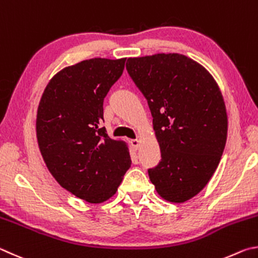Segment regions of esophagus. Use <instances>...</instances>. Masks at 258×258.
Here are the masks:
<instances>
[{"instance_id":"esophagus-1","label":"esophagus","mask_w":258,"mask_h":258,"mask_svg":"<svg viewBox=\"0 0 258 258\" xmlns=\"http://www.w3.org/2000/svg\"><path fill=\"white\" fill-rule=\"evenodd\" d=\"M130 144H132V146L135 148V150H137L139 146V141L138 139H130Z\"/></svg>"}]
</instances>
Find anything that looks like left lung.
Segmentation results:
<instances>
[{
  "label": "left lung",
  "mask_w": 258,
  "mask_h": 258,
  "mask_svg": "<svg viewBox=\"0 0 258 258\" xmlns=\"http://www.w3.org/2000/svg\"><path fill=\"white\" fill-rule=\"evenodd\" d=\"M126 71L147 99L161 162L148 169L164 200L182 203L197 195L223 154L228 116L209 71L181 54L130 57Z\"/></svg>",
  "instance_id": "8db88e82"
}]
</instances>
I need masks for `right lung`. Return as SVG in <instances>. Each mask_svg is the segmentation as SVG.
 Masks as SVG:
<instances>
[{
	"label": "right lung",
	"mask_w": 258,
	"mask_h": 258,
	"mask_svg": "<svg viewBox=\"0 0 258 258\" xmlns=\"http://www.w3.org/2000/svg\"><path fill=\"white\" fill-rule=\"evenodd\" d=\"M125 58H90L53 77L40 98L36 133L49 172L60 186L88 203L114 195L132 165L128 147L101 128L103 102Z\"/></svg>",
	"instance_id": "1"
}]
</instances>
